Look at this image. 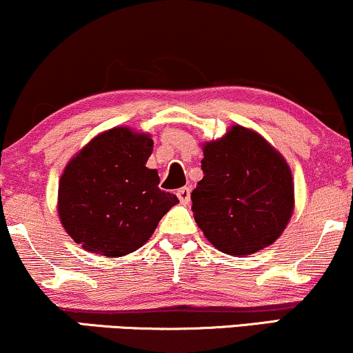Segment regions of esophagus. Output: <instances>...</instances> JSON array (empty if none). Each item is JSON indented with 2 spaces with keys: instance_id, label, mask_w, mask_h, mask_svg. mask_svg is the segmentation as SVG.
Listing matches in <instances>:
<instances>
[{
  "instance_id": "obj_1",
  "label": "esophagus",
  "mask_w": 353,
  "mask_h": 353,
  "mask_svg": "<svg viewBox=\"0 0 353 353\" xmlns=\"http://www.w3.org/2000/svg\"><path fill=\"white\" fill-rule=\"evenodd\" d=\"M177 197H179V201H181V203H189V201H190V188H182V189H179L177 190Z\"/></svg>"
}]
</instances>
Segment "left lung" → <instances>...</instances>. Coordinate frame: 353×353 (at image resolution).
Segmentation results:
<instances>
[{
    "instance_id": "1",
    "label": "left lung",
    "mask_w": 353,
    "mask_h": 353,
    "mask_svg": "<svg viewBox=\"0 0 353 353\" xmlns=\"http://www.w3.org/2000/svg\"><path fill=\"white\" fill-rule=\"evenodd\" d=\"M202 150L203 177L190 199L205 239L233 256L274 243L294 210V182L281 152L240 125Z\"/></svg>"
}]
</instances>
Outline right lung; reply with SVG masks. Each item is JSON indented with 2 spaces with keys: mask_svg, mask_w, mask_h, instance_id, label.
Returning a JSON list of instances; mask_svg holds the SVG:
<instances>
[{
  "mask_svg": "<svg viewBox=\"0 0 353 353\" xmlns=\"http://www.w3.org/2000/svg\"><path fill=\"white\" fill-rule=\"evenodd\" d=\"M151 134L117 126L97 134L67 163L59 181L62 227L87 252L125 256L146 243L177 197L146 168Z\"/></svg>",
  "mask_w": 353,
  "mask_h": 353,
  "instance_id": "right-lung-1",
  "label": "right lung"
}]
</instances>
